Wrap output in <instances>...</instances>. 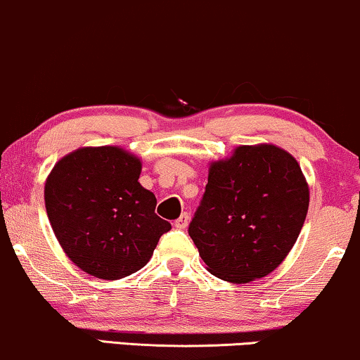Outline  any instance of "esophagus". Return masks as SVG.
Segmentation results:
<instances>
[{"label":"esophagus","mask_w":360,"mask_h":360,"mask_svg":"<svg viewBox=\"0 0 360 360\" xmlns=\"http://www.w3.org/2000/svg\"><path fill=\"white\" fill-rule=\"evenodd\" d=\"M188 224H189V214L188 212H183L174 221V226L177 227V229H186V227H188Z\"/></svg>","instance_id":"1"}]
</instances>
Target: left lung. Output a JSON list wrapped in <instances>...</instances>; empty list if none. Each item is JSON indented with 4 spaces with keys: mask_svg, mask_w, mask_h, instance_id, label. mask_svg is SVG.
<instances>
[{
    "mask_svg": "<svg viewBox=\"0 0 360 360\" xmlns=\"http://www.w3.org/2000/svg\"><path fill=\"white\" fill-rule=\"evenodd\" d=\"M309 209V184L274 144L238 146L209 165L189 236L212 276L233 284L266 277L288 257Z\"/></svg>",
    "mask_w": 360,
    "mask_h": 360,
    "instance_id": "8db88e82",
    "label": "left lung"
}]
</instances>
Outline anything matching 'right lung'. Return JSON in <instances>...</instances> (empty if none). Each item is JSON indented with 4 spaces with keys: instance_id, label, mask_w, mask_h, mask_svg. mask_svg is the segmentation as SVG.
I'll list each match as a JSON object with an SVG mask.
<instances>
[{
    "instance_id": "1",
    "label": "right lung",
    "mask_w": 360,
    "mask_h": 360,
    "mask_svg": "<svg viewBox=\"0 0 360 360\" xmlns=\"http://www.w3.org/2000/svg\"><path fill=\"white\" fill-rule=\"evenodd\" d=\"M143 162L120 146H84L63 156L44 183V206L71 262L117 281L144 267L171 224L139 184Z\"/></svg>"
}]
</instances>
